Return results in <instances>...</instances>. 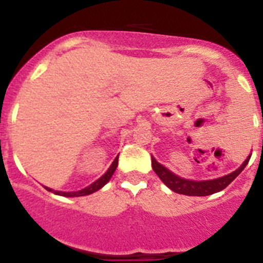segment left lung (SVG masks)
Returning <instances> with one entry per match:
<instances>
[{
    "label": "left lung",
    "instance_id": "left-lung-1",
    "mask_svg": "<svg viewBox=\"0 0 263 263\" xmlns=\"http://www.w3.org/2000/svg\"><path fill=\"white\" fill-rule=\"evenodd\" d=\"M249 159L250 158H248L247 160L244 161V164L238 168V170H236L235 172L230 173V175L227 176H223L220 179L210 180V181H192V180L181 179V177H179V176H176L175 173L171 172L170 170L163 167V165H161L160 163H158V161L155 160V158H153V156H151V165H153L154 172L159 176V179L175 193L184 194V196L204 197L226 189V187H227L228 185L241 173V171L244 170L245 165L249 163Z\"/></svg>",
    "mask_w": 263,
    "mask_h": 263
}]
</instances>
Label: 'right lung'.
Wrapping results in <instances>:
<instances>
[{
  "instance_id": "add662e5",
  "label": "right lung",
  "mask_w": 263,
  "mask_h": 263,
  "mask_svg": "<svg viewBox=\"0 0 263 263\" xmlns=\"http://www.w3.org/2000/svg\"><path fill=\"white\" fill-rule=\"evenodd\" d=\"M117 164H119V156L113 160L112 165L109 167V170L105 172V175H103L102 177L99 180H96L93 184H91L90 186L84 187V189L79 190V192H57V190H54V194H59V196H64V197H81V196H88V194H91V193H95L98 192L99 189H102L103 186H104L105 184H107L108 181L110 180V177H112V175L115 173L116 168H117ZM45 189L48 190V192H52V189H49V187H45Z\"/></svg>"
}]
</instances>
